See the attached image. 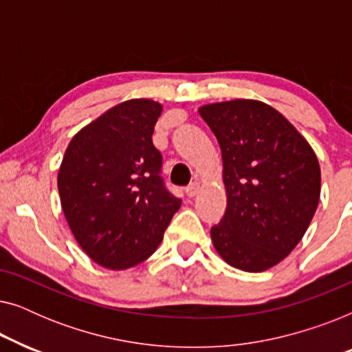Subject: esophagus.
Masks as SVG:
<instances>
[{"label": "esophagus", "mask_w": 352, "mask_h": 352, "mask_svg": "<svg viewBox=\"0 0 352 352\" xmlns=\"http://www.w3.org/2000/svg\"><path fill=\"white\" fill-rule=\"evenodd\" d=\"M186 192H187V195H189L192 199V197H195L200 192V184H199V182H192V184L186 187Z\"/></svg>", "instance_id": "obj_1"}]
</instances>
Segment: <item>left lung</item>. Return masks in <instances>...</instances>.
Segmentation results:
<instances>
[{
  "label": "left lung",
  "mask_w": 352,
  "mask_h": 352,
  "mask_svg": "<svg viewBox=\"0 0 352 352\" xmlns=\"http://www.w3.org/2000/svg\"><path fill=\"white\" fill-rule=\"evenodd\" d=\"M223 157L226 213L211 228L229 266L267 271L309 228L320 199V166L305 136L271 105L234 99L201 105Z\"/></svg>",
  "instance_id": "1"
}]
</instances>
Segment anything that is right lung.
I'll return each mask as SVG.
<instances>
[{"label":"right lung","instance_id":"right-lung-1","mask_svg":"<svg viewBox=\"0 0 352 352\" xmlns=\"http://www.w3.org/2000/svg\"><path fill=\"white\" fill-rule=\"evenodd\" d=\"M162 104L129 99L72 138L57 187L67 223L99 266L123 271L160 245L181 199L165 189L152 142Z\"/></svg>","mask_w":352,"mask_h":352}]
</instances>
